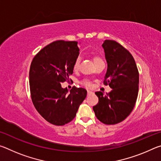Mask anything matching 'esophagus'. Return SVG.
Instances as JSON below:
<instances>
[{"label":"esophagus","instance_id":"1","mask_svg":"<svg viewBox=\"0 0 161 161\" xmlns=\"http://www.w3.org/2000/svg\"><path fill=\"white\" fill-rule=\"evenodd\" d=\"M87 94H88V95L92 94V92L90 91V90H87Z\"/></svg>","mask_w":161,"mask_h":161}]
</instances>
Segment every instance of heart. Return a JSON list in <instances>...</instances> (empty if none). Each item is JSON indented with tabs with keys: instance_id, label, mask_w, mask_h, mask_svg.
<instances>
[{
	"instance_id": "obj_1",
	"label": "heart",
	"mask_w": 161,
	"mask_h": 161,
	"mask_svg": "<svg viewBox=\"0 0 161 161\" xmlns=\"http://www.w3.org/2000/svg\"><path fill=\"white\" fill-rule=\"evenodd\" d=\"M100 61H102V59H101L99 57H95V58H94V63H96V62H100ZM80 57H78V58H76L75 61L74 62V65H73V69H74L75 70H77L79 69V67H80ZM84 84L85 86H87L90 85V84H89L88 81H84Z\"/></svg>"
}]
</instances>
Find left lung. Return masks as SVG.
<instances>
[{"label":"left lung","mask_w":161,"mask_h":161,"mask_svg":"<svg viewBox=\"0 0 161 161\" xmlns=\"http://www.w3.org/2000/svg\"><path fill=\"white\" fill-rule=\"evenodd\" d=\"M107 63L104 84L112 89L109 94L96 92L99 102L93 107L97 118L103 124L120 123L131 112L137 99L139 75L134 59L129 51L114 40L102 44Z\"/></svg>","instance_id":"1"}]
</instances>
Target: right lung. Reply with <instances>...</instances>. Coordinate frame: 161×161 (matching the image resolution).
<instances>
[{
	"instance_id": "add662e5",
	"label": "right lung",
	"mask_w": 161,
	"mask_h": 161,
	"mask_svg": "<svg viewBox=\"0 0 161 161\" xmlns=\"http://www.w3.org/2000/svg\"><path fill=\"white\" fill-rule=\"evenodd\" d=\"M77 43L64 40L50 43L35 56L30 68L32 103L46 121L56 126L73 120L86 97L85 89L74 86L69 91L61 86L73 74L80 51Z\"/></svg>"
}]
</instances>
